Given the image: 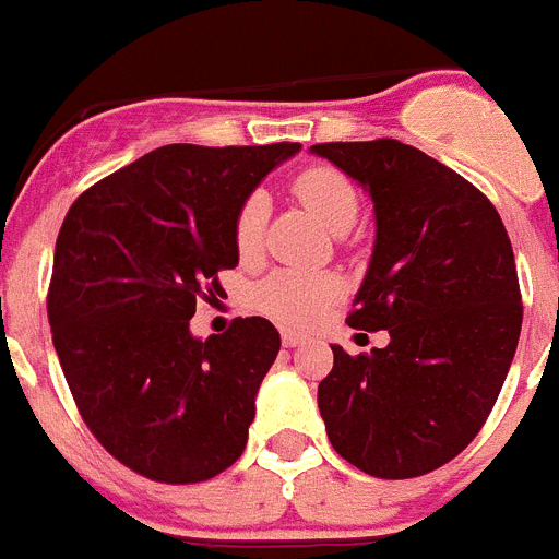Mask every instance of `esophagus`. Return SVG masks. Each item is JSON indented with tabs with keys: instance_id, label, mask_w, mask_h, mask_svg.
I'll use <instances>...</instances> for the list:
<instances>
[{
	"instance_id": "1",
	"label": "esophagus",
	"mask_w": 559,
	"mask_h": 559,
	"mask_svg": "<svg viewBox=\"0 0 559 559\" xmlns=\"http://www.w3.org/2000/svg\"><path fill=\"white\" fill-rule=\"evenodd\" d=\"M283 344L285 347H299V344H305V335L294 333V330H283Z\"/></svg>"
}]
</instances>
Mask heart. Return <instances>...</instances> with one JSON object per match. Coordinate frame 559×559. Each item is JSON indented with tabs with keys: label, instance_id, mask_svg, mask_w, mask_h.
Returning a JSON list of instances; mask_svg holds the SVG:
<instances>
[{
	"label": "heart",
	"instance_id": "b5f03b06",
	"mask_svg": "<svg viewBox=\"0 0 559 559\" xmlns=\"http://www.w3.org/2000/svg\"><path fill=\"white\" fill-rule=\"evenodd\" d=\"M296 199L316 212L333 231H347L355 224L360 199L347 173L330 165H313L294 179ZM269 221V199L254 190L237 206L231 237L237 254L249 260L260 251ZM344 294V283L330 271L280 269L254 285L251 305L263 316L285 328H310L324 316V310Z\"/></svg>",
	"mask_w": 559,
	"mask_h": 559
}]
</instances>
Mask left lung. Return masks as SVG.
<instances>
[{"mask_svg":"<svg viewBox=\"0 0 559 559\" xmlns=\"http://www.w3.org/2000/svg\"><path fill=\"white\" fill-rule=\"evenodd\" d=\"M313 153L374 201L372 263L347 324L389 330L369 355L333 344L319 412L341 459L374 478L437 471L496 406L521 335V285L501 215L456 170L397 140Z\"/></svg>","mask_w":559,"mask_h":559,"instance_id":"obj_1","label":"left lung"}]
</instances>
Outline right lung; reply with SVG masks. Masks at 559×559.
Here are the masks:
<instances>
[{"instance_id":"obj_1","label":"right lung","mask_w":559,"mask_h":559,"mask_svg":"<svg viewBox=\"0 0 559 559\" xmlns=\"http://www.w3.org/2000/svg\"><path fill=\"white\" fill-rule=\"evenodd\" d=\"M296 151L165 145L69 206L47 294L52 344L83 423L128 471L199 484L243 453L280 333L251 316L199 341L190 319L237 265V206Z\"/></svg>"}]
</instances>
